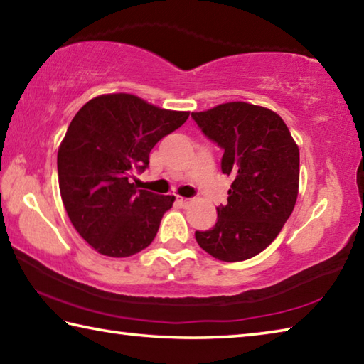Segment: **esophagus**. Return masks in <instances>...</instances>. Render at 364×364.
Here are the masks:
<instances>
[{
  "label": "esophagus",
  "mask_w": 364,
  "mask_h": 364,
  "mask_svg": "<svg viewBox=\"0 0 364 364\" xmlns=\"http://www.w3.org/2000/svg\"><path fill=\"white\" fill-rule=\"evenodd\" d=\"M176 202L180 203L181 207H188V205L191 203V200L186 199V197H180V196H176Z\"/></svg>",
  "instance_id": "34e87169"
}]
</instances>
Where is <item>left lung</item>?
<instances>
[{
	"label": "left lung",
	"instance_id": "8db88e82",
	"mask_svg": "<svg viewBox=\"0 0 364 364\" xmlns=\"http://www.w3.org/2000/svg\"><path fill=\"white\" fill-rule=\"evenodd\" d=\"M224 154L221 170L232 178L218 221L196 230L200 248L224 262L261 253L293 213L299 189V148L283 119L245 102L223 103L191 114Z\"/></svg>",
	"mask_w": 364,
	"mask_h": 364
}]
</instances>
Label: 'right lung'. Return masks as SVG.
I'll return each instance as SVG.
<instances>
[{"label":"right lung","mask_w":364,"mask_h":364,"mask_svg":"<svg viewBox=\"0 0 364 364\" xmlns=\"http://www.w3.org/2000/svg\"><path fill=\"white\" fill-rule=\"evenodd\" d=\"M188 117L132 94L95 97L73 117L57 154L58 186L71 224L98 253L127 257L154 240L175 197L136 189L130 178Z\"/></svg>","instance_id":"obj_1"}]
</instances>
